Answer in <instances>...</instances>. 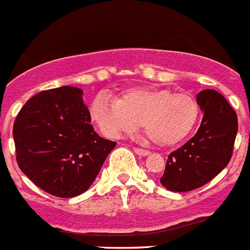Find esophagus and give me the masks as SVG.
I'll return each instance as SVG.
<instances>
[{
  "instance_id": "1",
  "label": "esophagus",
  "mask_w": 250,
  "mask_h": 250,
  "mask_svg": "<svg viewBox=\"0 0 250 250\" xmlns=\"http://www.w3.org/2000/svg\"><path fill=\"white\" fill-rule=\"evenodd\" d=\"M134 152L137 153L138 156H148L149 155V151L147 149H143V148H139V147H134Z\"/></svg>"
}]
</instances>
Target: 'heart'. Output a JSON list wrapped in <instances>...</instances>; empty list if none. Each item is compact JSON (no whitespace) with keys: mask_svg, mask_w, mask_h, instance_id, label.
<instances>
[{"mask_svg":"<svg viewBox=\"0 0 250 250\" xmlns=\"http://www.w3.org/2000/svg\"><path fill=\"white\" fill-rule=\"evenodd\" d=\"M91 120L109 138L134 133L142 123L145 134L156 145L173 146L191 133L199 105L187 94L170 89L134 87L120 99L101 93L90 105Z\"/></svg>","mask_w":250,"mask_h":250,"instance_id":"1","label":"heart"}]
</instances>
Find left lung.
<instances>
[{"label": "left lung", "mask_w": 250, "mask_h": 250, "mask_svg": "<svg viewBox=\"0 0 250 250\" xmlns=\"http://www.w3.org/2000/svg\"><path fill=\"white\" fill-rule=\"evenodd\" d=\"M203 111L200 127L187 143L167 160L161 185L186 192L207 185L227 167L237 134V116L222 94L207 89L197 94Z\"/></svg>", "instance_id": "obj_1"}]
</instances>
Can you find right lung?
I'll return each instance as SVG.
<instances>
[{"instance_id": "obj_1", "label": "right lung", "mask_w": 250, "mask_h": 250, "mask_svg": "<svg viewBox=\"0 0 250 250\" xmlns=\"http://www.w3.org/2000/svg\"><path fill=\"white\" fill-rule=\"evenodd\" d=\"M13 135L21 170L58 197L85 192L116 147L95 133L83 90L75 86L32 97L18 113Z\"/></svg>"}]
</instances>
